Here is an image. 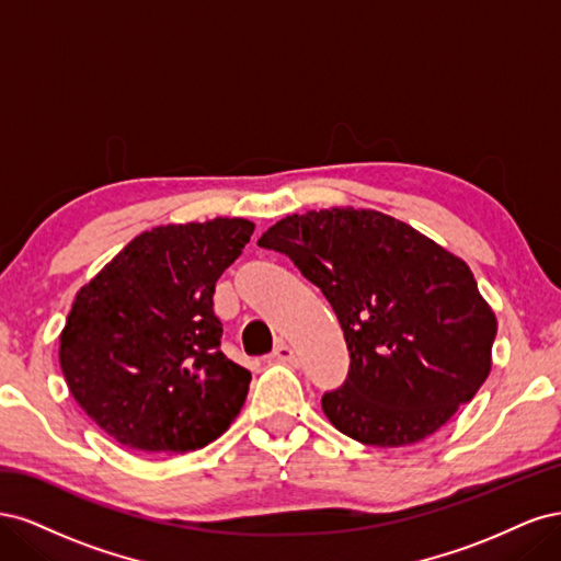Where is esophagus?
<instances>
[{
	"label": "esophagus",
	"mask_w": 561,
	"mask_h": 561,
	"mask_svg": "<svg viewBox=\"0 0 561 561\" xmlns=\"http://www.w3.org/2000/svg\"><path fill=\"white\" fill-rule=\"evenodd\" d=\"M271 360L280 363V365H297V355L287 344H278L274 348V353H271Z\"/></svg>",
	"instance_id": "34e87169"
}]
</instances>
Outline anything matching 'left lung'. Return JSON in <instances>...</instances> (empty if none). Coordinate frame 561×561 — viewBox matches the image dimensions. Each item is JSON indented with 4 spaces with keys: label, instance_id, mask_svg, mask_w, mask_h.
<instances>
[{
    "label": "left lung",
    "instance_id": "obj_1",
    "mask_svg": "<svg viewBox=\"0 0 561 561\" xmlns=\"http://www.w3.org/2000/svg\"><path fill=\"white\" fill-rule=\"evenodd\" d=\"M260 248L290 257L344 330L348 377L322 396L336 431L371 447L433 435L491 369L496 316L463 260L377 210H311Z\"/></svg>",
    "mask_w": 561,
    "mask_h": 561
}]
</instances>
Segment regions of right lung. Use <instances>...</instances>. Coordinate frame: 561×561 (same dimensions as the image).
Returning a JSON list of instances; mask_svg holds the SVG:
<instances>
[{
    "instance_id": "add662e5",
    "label": "right lung",
    "mask_w": 561,
    "mask_h": 561,
    "mask_svg": "<svg viewBox=\"0 0 561 561\" xmlns=\"http://www.w3.org/2000/svg\"><path fill=\"white\" fill-rule=\"evenodd\" d=\"M252 231L241 217L157 227L77 293L60 367L81 410L118 445L196 451L239 416L252 377L219 348L213 295Z\"/></svg>"
}]
</instances>
